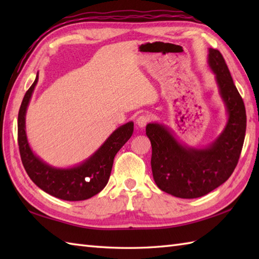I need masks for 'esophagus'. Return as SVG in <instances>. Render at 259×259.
Listing matches in <instances>:
<instances>
[{
    "mask_svg": "<svg viewBox=\"0 0 259 259\" xmlns=\"http://www.w3.org/2000/svg\"><path fill=\"white\" fill-rule=\"evenodd\" d=\"M150 119H151L150 114H148V113L141 114V115H139L138 118H137L136 123H137V125L139 126V128H144V126H146V124L149 122Z\"/></svg>",
    "mask_w": 259,
    "mask_h": 259,
    "instance_id": "1",
    "label": "esophagus"
}]
</instances>
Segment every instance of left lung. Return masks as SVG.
Returning <instances> with one entry per match:
<instances>
[{
  "label": "left lung",
  "instance_id": "8db88e82",
  "mask_svg": "<svg viewBox=\"0 0 259 259\" xmlns=\"http://www.w3.org/2000/svg\"><path fill=\"white\" fill-rule=\"evenodd\" d=\"M208 64L216 74L219 93L226 106L228 121L218 138L206 148L179 144L166 126L148 123L146 135L152 147L153 179L162 191L192 199L223 185L237 166L246 133V110L222 53L208 50Z\"/></svg>",
  "mask_w": 259,
  "mask_h": 259
}]
</instances>
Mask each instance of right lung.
<instances>
[{
  "label": "right lung",
  "instance_id": "add662e5",
  "mask_svg": "<svg viewBox=\"0 0 259 259\" xmlns=\"http://www.w3.org/2000/svg\"><path fill=\"white\" fill-rule=\"evenodd\" d=\"M37 80L38 74L25 93L18 117V142L23 167L33 183L49 195L69 201L89 199L108 184L114 156L133 136L134 122L130 121L114 130L104 144L79 166L54 168L33 153L26 139L25 113Z\"/></svg>",
  "mask_w": 259,
  "mask_h": 259
}]
</instances>
